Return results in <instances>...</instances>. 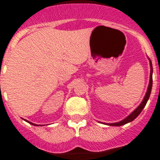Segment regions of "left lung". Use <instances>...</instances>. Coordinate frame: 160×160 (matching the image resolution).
I'll list each match as a JSON object with an SVG mask.
<instances>
[{
    "mask_svg": "<svg viewBox=\"0 0 160 160\" xmlns=\"http://www.w3.org/2000/svg\"><path fill=\"white\" fill-rule=\"evenodd\" d=\"M150 68H151V72H150V81H149V84H148V88H147V92H146L145 96H144L143 100L142 101L141 104L138 105L135 109H134L130 115L126 117V118L123 119V120L120 121L118 122H115V123H104L103 124H106L108 126H123V125L126 124V123H129V122H132V121H134V119L140 114V113L142 112V110L143 109V108L145 107L146 104H147V101L149 99L150 95H151V88H152V74H153V68H152V63H151V61L150 60Z\"/></svg>",
    "mask_w": 160,
    "mask_h": 160,
    "instance_id": "left-lung-1",
    "label": "left lung"
}]
</instances>
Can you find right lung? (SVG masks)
I'll use <instances>...</instances> for the list:
<instances>
[{"label":"right lung","mask_w":160,"mask_h":160,"mask_svg":"<svg viewBox=\"0 0 160 160\" xmlns=\"http://www.w3.org/2000/svg\"><path fill=\"white\" fill-rule=\"evenodd\" d=\"M25 121H26V122H29V123H30V124L33 125V126H37V125H36V124H34V123H32V122H29V121H27V120H25Z\"/></svg>","instance_id":"obj_1"}]
</instances>
